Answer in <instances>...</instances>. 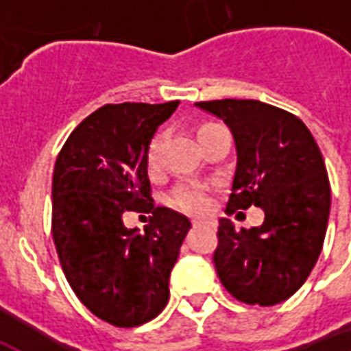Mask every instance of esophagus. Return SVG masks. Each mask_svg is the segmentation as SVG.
I'll list each match as a JSON object with an SVG mask.
<instances>
[{
	"mask_svg": "<svg viewBox=\"0 0 351 351\" xmlns=\"http://www.w3.org/2000/svg\"><path fill=\"white\" fill-rule=\"evenodd\" d=\"M193 228L216 229V221H214V220H193Z\"/></svg>",
	"mask_w": 351,
	"mask_h": 351,
	"instance_id": "1",
	"label": "esophagus"
}]
</instances>
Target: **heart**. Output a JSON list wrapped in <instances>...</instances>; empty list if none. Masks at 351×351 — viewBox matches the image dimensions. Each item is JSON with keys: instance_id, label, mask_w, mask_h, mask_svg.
<instances>
[{"instance_id": "obj_1", "label": "heart", "mask_w": 351, "mask_h": 351, "mask_svg": "<svg viewBox=\"0 0 351 351\" xmlns=\"http://www.w3.org/2000/svg\"><path fill=\"white\" fill-rule=\"evenodd\" d=\"M216 123H203L199 128L197 135L205 133L208 128H213ZM161 152H163V135L158 133L154 135L152 141L146 146V167L150 171H156L161 163ZM169 203L176 208H180L184 213L190 214H203L210 210L213 206V195L205 186H178L171 195Z\"/></svg>"}]
</instances>
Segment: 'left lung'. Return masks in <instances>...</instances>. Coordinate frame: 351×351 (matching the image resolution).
Segmentation results:
<instances>
[{
	"label": "left lung",
	"instance_id": "8db88e82",
	"mask_svg": "<svg viewBox=\"0 0 351 351\" xmlns=\"http://www.w3.org/2000/svg\"><path fill=\"white\" fill-rule=\"evenodd\" d=\"M235 137L237 171L226 213L261 206L259 228L220 218L213 261L237 301L272 306L304 284L324 246L331 186L308 128L284 108L256 99L199 101Z\"/></svg>",
	"mask_w": 351,
	"mask_h": 351
}]
</instances>
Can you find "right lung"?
Returning a JSON list of instances; mask_svg holds the SVG:
<instances>
[{
	"instance_id": "1",
	"label": "right lung",
	"mask_w": 351,
	"mask_h": 351,
	"mask_svg": "<svg viewBox=\"0 0 351 351\" xmlns=\"http://www.w3.org/2000/svg\"><path fill=\"white\" fill-rule=\"evenodd\" d=\"M178 107L120 103L84 118L58 154L52 239L69 286L93 316L114 327L150 322L169 301V276L190 220L152 203L146 146ZM152 212L145 234L125 212Z\"/></svg>"
}]
</instances>
